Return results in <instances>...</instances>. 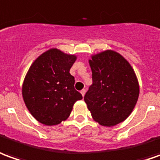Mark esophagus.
Here are the masks:
<instances>
[{
  "mask_svg": "<svg viewBox=\"0 0 160 160\" xmlns=\"http://www.w3.org/2000/svg\"><path fill=\"white\" fill-rule=\"evenodd\" d=\"M80 92H81V94H82V96H84V95H85V93H86V90H85V89H82V90H81Z\"/></svg>",
  "mask_w": 160,
  "mask_h": 160,
  "instance_id": "esophagus-1",
  "label": "esophagus"
}]
</instances>
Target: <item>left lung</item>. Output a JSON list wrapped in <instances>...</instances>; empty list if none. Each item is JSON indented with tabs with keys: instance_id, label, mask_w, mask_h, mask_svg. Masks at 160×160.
<instances>
[{
	"instance_id": "left-lung-1",
	"label": "left lung",
	"mask_w": 160,
	"mask_h": 160,
	"mask_svg": "<svg viewBox=\"0 0 160 160\" xmlns=\"http://www.w3.org/2000/svg\"><path fill=\"white\" fill-rule=\"evenodd\" d=\"M93 83L84 96L93 119L106 127L128 117L135 107L140 86L128 62L114 51L97 53L89 60Z\"/></svg>"
}]
</instances>
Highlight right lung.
Wrapping results in <instances>:
<instances>
[{
	"instance_id": "obj_1",
	"label": "right lung",
	"mask_w": 160,
	"mask_h": 160,
	"mask_svg": "<svg viewBox=\"0 0 160 160\" xmlns=\"http://www.w3.org/2000/svg\"><path fill=\"white\" fill-rule=\"evenodd\" d=\"M77 56L52 48L42 53L29 68L22 96L29 112L46 126L59 124L70 116L74 103L82 99L70 73Z\"/></svg>"
}]
</instances>
